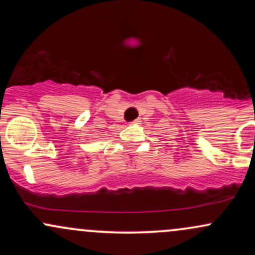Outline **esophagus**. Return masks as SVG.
Segmentation results:
<instances>
[{
	"mask_svg": "<svg viewBox=\"0 0 255 255\" xmlns=\"http://www.w3.org/2000/svg\"><path fill=\"white\" fill-rule=\"evenodd\" d=\"M139 120H135V121H133V122H131V124H133V125H137V124H139Z\"/></svg>",
	"mask_w": 255,
	"mask_h": 255,
	"instance_id": "esophagus-1",
	"label": "esophagus"
}]
</instances>
